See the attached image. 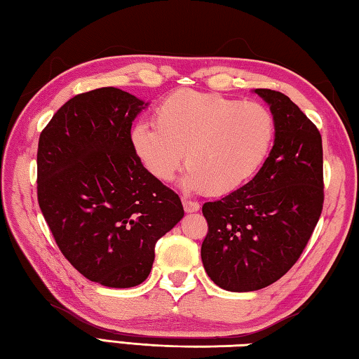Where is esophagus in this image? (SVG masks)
Segmentation results:
<instances>
[{"label": "esophagus", "instance_id": "34e87169", "mask_svg": "<svg viewBox=\"0 0 359 359\" xmlns=\"http://www.w3.org/2000/svg\"><path fill=\"white\" fill-rule=\"evenodd\" d=\"M182 208H184L186 212H197L198 209H200V205H198L197 201L182 198Z\"/></svg>", "mask_w": 359, "mask_h": 359}]
</instances>
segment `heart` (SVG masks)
<instances>
[{"instance_id":"1","label":"heart","mask_w":359,"mask_h":359,"mask_svg":"<svg viewBox=\"0 0 359 359\" xmlns=\"http://www.w3.org/2000/svg\"><path fill=\"white\" fill-rule=\"evenodd\" d=\"M154 124L133 128V148L159 181H172L184 153L186 189L223 195L259 170L275 137V118L266 106L219 93L178 90L154 111Z\"/></svg>"}]
</instances>
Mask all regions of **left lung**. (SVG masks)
I'll list each match as a JSON object with an SVG mask.
<instances>
[{
    "mask_svg": "<svg viewBox=\"0 0 359 359\" xmlns=\"http://www.w3.org/2000/svg\"><path fill=\"white\" fill-rule=\"evenodd\" d=\"M270 106L275 140L259 172L238 191L203 205L208 234L201 261L231 292L280 280L300 258L323 206L322 137L285 93L255 89Z\"/></svg>",
    "mask_w": 359,
    "mask_h": 359,
    "instance_id": "8db88e82",
    "label": "left lung"
}]
</instances>
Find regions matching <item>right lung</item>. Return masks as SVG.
I'll list each match as a JSON object with an SVG mask.
<instances>
[{"mask_svg":"<svg viewBox=\"0 0 359 359\" xmlns=\"http://www.w3.org/2000/svg\"><path fill=\"white\" fill-rule=\"evenodd\" d=\"M147 106L116 87L79 93L39 139V206L62 255L101 286L144 283L158 239L184 217L133 148V121Z\"/></svg>","mask_w":359,"mask_h":359,"instance_id":"obj_1","label":"right lung"}]
</instances>
